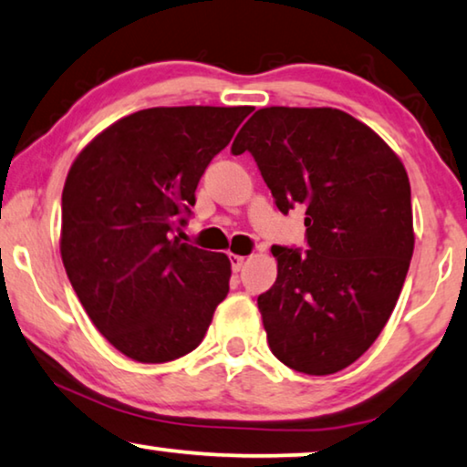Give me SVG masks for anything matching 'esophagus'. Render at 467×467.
Segmentation results:
<instances>
[{"instance_id":"34e87169","label":"esophagus","mask_w":467,"mask_h":467,"mask_svg":"<svg viewBox=\"0 0 467 467\" xmlns=\"http://www.w3.org/2000/svg\"><path fill=\"white\" fill-rule=\"evenodd\" d=\"M229 261H232V269H234V272H240L242 265H244L246 256H242V254H229Z\"/></svg>"}]
</instances>
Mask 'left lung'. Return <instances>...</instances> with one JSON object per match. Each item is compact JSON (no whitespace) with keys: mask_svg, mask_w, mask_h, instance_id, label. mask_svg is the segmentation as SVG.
<instances>
[{"mask_svg":"<svg viewBox=\"0 0 467 467\" xmlns=\"http://www.w3.org/2000/svg\"><path fill=\"white\" fill-rule=\"evenodd\" d=\"M232 151L254 155L275 206H306L309 250L272 246L278 278L256 303L269 349L306 375H333L373 346L415 248L402 160L333 107H265Z\"/></svg>","mask_w":467,"mask_h":467,"instance_id":"8db88e82","label":"left lung"}]
</instances>
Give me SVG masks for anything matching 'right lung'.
Returning <instances> with one entry per match:
<instances>
[{
    "instance_id": "obj_1",
    "label": "right lung",
    "mask_w": 467,
    "mask_h": 467,
    "mask_svg": "<svg viewBox=\"0 0 467 467\" xmlns=\"http://www.w3.org/2000/svg\"><path fill=\"white\" fill-rule=\"evenodd\" d=\"M250 111L143 109L73 160L60 214L65 272L99 333L132 360L161 364L193 351L229 293V256L185 244L172 229Z\"/></svg>"
}]
</instances>
